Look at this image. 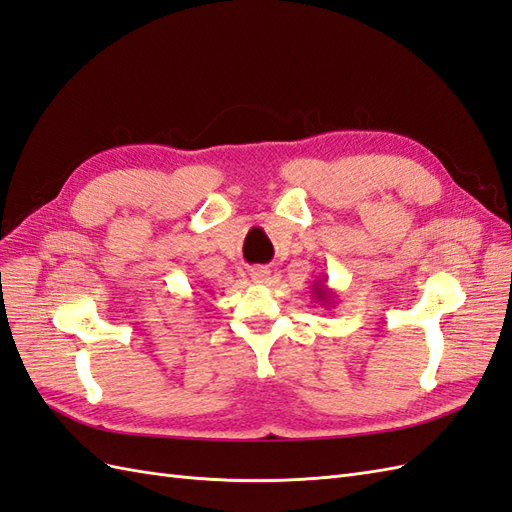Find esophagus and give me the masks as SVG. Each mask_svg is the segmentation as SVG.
I'll return each instance as SVG.
<instances>
[{
	"instance_id": "1",
	"label": "esophagus",
	"mask_w": 512,
	"mask_h": 512,
	"mask_svg": "<svg viewBox=\"0 0 512 512\" xmlns=\"http://www.w3.org/2000/svg\"><path fill=\"white\" fill-rule=\"evenodd\" d=\"M249 276H252V280H254V282L263 284V282H267V280H269V276H271V269H269V267H252V269H249Z\"/></svg>"
}]
</instances>
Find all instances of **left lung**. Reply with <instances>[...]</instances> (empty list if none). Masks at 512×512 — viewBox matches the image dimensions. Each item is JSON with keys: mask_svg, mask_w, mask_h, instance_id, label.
<instances>
[{"mask_svg": "<svg viewBox=\"0 0 512 512\" xmlns=\"http://www.w3.org/2000/svg\"><path fill=\"white\" fill-rule=\"evenodd\" d=\"M326 276H321V278H317L315 282H313V297L317 299V302L321 304V306H334L336 304V299H339V295H336L330 286L326 284Z\"/></svg>", "mask_w": 512, "mask_h": 512, "instance_id": "left-lung-1", "label": "left lung"}]
</instances>
